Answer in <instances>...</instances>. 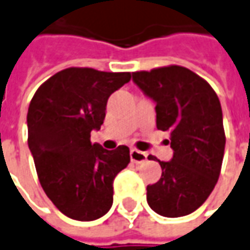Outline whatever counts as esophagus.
<instances>
[{"label":"esophagus","instance_id":"obj_1","mask_svg":"<svg viewBox=\"0 0 250 250\" xmlns=\"http://www.w3.org/2000/svg\"><path fill=\"white\" fill-rule=\"evenodd\" d=\"M130 157H131L132 163H135V164H142L147 160V154L145 152H141L138 149H131Z\"/></svg>","mask_w":250,"mask_h":250}]
</instances>
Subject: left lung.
<instances>
[{
    "label": "left lung",
    "instance_id": "8db88e82",
    "mask_svg": "<svg viewBox=\"0 0 250 250\" xmlns=\"http://www.w3.org/2000/svg\"><path fill=\"white\" fill-rule=\"evenodd\" d=\"M132 82L156 104V125L171 132L174 150L160 163V181L146 188L149 207L179 218L200 208L218 182L226 137L216 93L203 78L179 65L132 74Z\"/></svg>",
    "mask_w": 250,
    "mask_h": 250
}]
</instances>
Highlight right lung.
Masks as SVG:
<instances>
[{"label":"right lung","instance_id":"1","mask_svg":"<svg viewBox=\"0 0 250 250\" xmlns=\"http://www.w3.org/2000/svg\"><path fill=\"white\" fill-rule=\"evenodd\" d=\"M130 79V72L67 68L32 97L28 147L42 189L68 218L90 222L111 209L113 181L130 163V149L106 150L90 142V132L101 128L108 98Z\"/></svg>","mask_w":250,"mask_h":250}]
</instances>
